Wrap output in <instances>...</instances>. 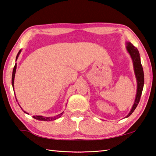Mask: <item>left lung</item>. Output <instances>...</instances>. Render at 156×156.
Listing matches in <instances>:
<instances>
[{"instance_id":"left-lung-1","label":"left lung","mask_w":156,"mask_h":156,"mask_svg":"<svg viewBox=\"0 0 156 156\" xmlns=\"http://www.w3.org/2000/svg\"><path fill=\"white\" fill-rule=\"evenodd\" d=\"M126 49L130 54L131 58H132L134 71H135L137 82V90L135 101L129 114L126 115V118H128L135 111L136 106L139 104L140 99H141L143 86H144V73H143V67L141 63V58H140V55L138 49L135 46H133V44H131L130 42H126Z\"/></svg>"}]
</instances>
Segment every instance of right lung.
<instances>
[{
	"label": "right lung",
	"instance_id": "1",
	"mask_svg": "<svg viewBox=\"0 0 156 156\" xmlns=\"http://www.w3.org/2000/svg\"><path fill=\"white\" fill-rule=\"evenodd\" d=\"M21 51V50H20V51L18 52V53H17V57H16V61H17V59L18 57H19V55H20ZM16 68H17V64L15 63V66H14V68H13V74H12V80H11L12 86H13V88H14V78H15V72H16ZM23 112H25L26 114H29L28 113L26 112L25 111H23ZM63 113V112H62V114H59V115H56V116L51 117H51H44V116H42V115H34L33 118H34V119H36V120H41V121H47V122H48V121H51V120H56V119L60 118V117L62 115Z\"/></svg>",
	"mask_w": 156,
	"mask_h": 156
}]
</instances>
